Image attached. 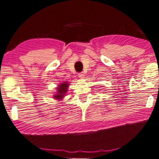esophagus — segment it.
Returning <instances> with one entry per match:
<instances>
[{
  "mask_svg": "<svg viewBox=\"0 0 159 159\" xmlns=\"http://www.w3.org/2000/svg\"><path fill=\"white\" fill-rule=\"evenodd\" d=\"M78 76H79V77L80 78V79H84V73H82V72L80 73L79 75H78Z\"/></svg>",
  "mask_w": 159,
  "mask_h": 159,
  "instance_id": "obj_1",
  "label": "esophagus"
}]
</instances>
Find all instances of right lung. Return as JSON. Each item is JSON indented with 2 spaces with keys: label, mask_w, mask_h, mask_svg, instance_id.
I'll use <instances>...</instances> for the list:
<instances>
[{
  "label": "right lung",
  "mask_w": 159,
  "mask_h": 159,
  "mask_svg": "<svg viewBox=\"0 0 159 159\" xmlns=\"http://www.w3.org/2000/svg\"><path fill=\"white\" fill-rule=\"evenodd\" d=\"M69 86V82L65 81L63 82H61L59 85H57V92L55 93V95H53V98H55V99L56 100H62L63 99L64 96L66 94L68 91V88Z\"/></svg>",
  "instance_id": "obj_1"
}]
</instances>
